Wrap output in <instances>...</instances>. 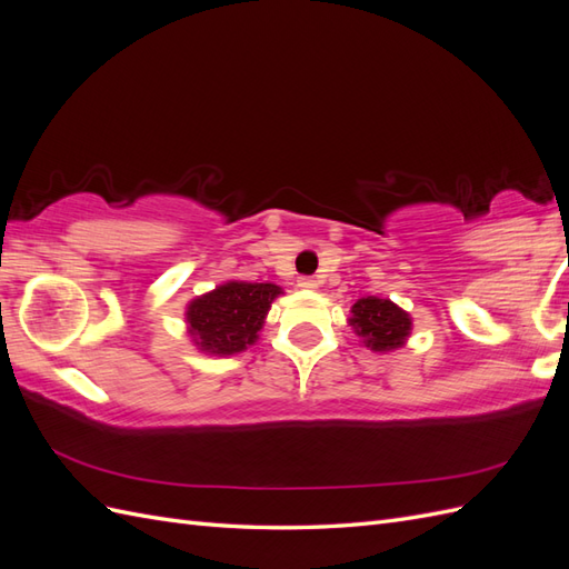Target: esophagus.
Returning <instances> with one entry per match:
<instances>
[{
    "mask_svg": "<svg viewBox=\"0 0 569 569\" xmlns=\"http://www.w3.org/2000/svg\"><path fill=\"white\" fill-rule=\"evenodd\" d=\"M299 287L313 291V289H318V280L311 278V274H303V278H299Z\"/></svg>",
    "mask_w": 569,
    "mask_h": 569,
    "instance_id": "esophagus-1",
    "label": "esophagus"
}]
</instances>
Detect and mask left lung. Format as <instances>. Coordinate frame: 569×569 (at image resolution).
Here are the masks:
<instances>
[{
  "instance_id": "1",
  "label": "left lung",
  "mask_w": 569,
  "mask_h": 569,
  "mask_svg": "<svg viewBox=\"0 0 569 569\" xmlns=\"http://www.w3.org/2000/svg\"><path fill=\"white\" fill-rule=\"evenodd\" d=\"M351 325L356 335L372 351H393L403 347L410 335V318L389 299H358L351 308Z\"/></svg>"
}]
</instances>
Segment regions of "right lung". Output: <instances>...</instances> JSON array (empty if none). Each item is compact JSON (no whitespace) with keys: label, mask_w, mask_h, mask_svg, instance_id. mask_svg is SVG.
<instances>
[{"label":"right lung","mask_w":569,"mask_h":569,"mask_svg":"<svg viewBox=\"0 0 569 569\" xmlns=\"http://www.w3.org/2000/svg\"><path fill=\"white\" fill-rule=\"evenodd\" d=\"M278 295L280 287L270 282L222 284L189 303V335L194 337L201 351L216 356L244 351L256 341L268 308Z\"/></svg>","instance_id":"1"}]
</instances>
